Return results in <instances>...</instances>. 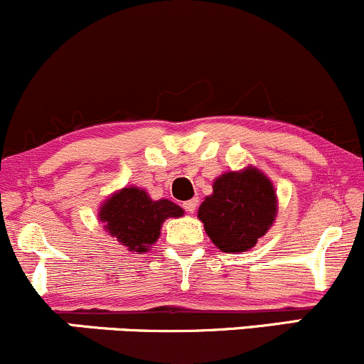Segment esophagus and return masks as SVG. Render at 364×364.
<instances>
[{"instance_id": "esophagus-1", "label": "esophagus", "mask_w": 364, "mask_h": 364, "mask_svg": "<svg viewBox=\"0 0 364 364\" xmlns=\"http://www.w3.org/2000/svg\"><path fill=\"white\" fill-rule=\"evenodd\" d=\"M197 204H198V200L197 198H192V200H188V202H183V208H185V211L186 213H195V209H197Z\"/></svg>"}]
</instances>
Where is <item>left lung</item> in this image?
Returning a JSON list of instances; mask_svg holds the SVG:
<instances>
[{"mask_svg": "<svg viewBox=\"0 0 364 364\" xmlns=\"http://www.w3.org/2000/svg\"><path fill=\"white\" fill-rule=\"evenodd\" d=\"M275 214L272 181L256 167L221 174L213 183V195L198 208L205 233L225 252L251 250L272 227Z\"/></svg>", "mask_w": 364, "mask_h": 364, "instance_id": "8db88e82", "label": "left lung"}]
</instances>
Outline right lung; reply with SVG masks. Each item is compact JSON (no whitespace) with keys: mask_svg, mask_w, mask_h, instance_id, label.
<instances>
[{"mask_svg":"<svg viewBox=\"0 0 364 364\" xmlns=\"http://www.w3.org/2000/svg\"><path fill=\"white\" fill-rule=\"evenodd\" d=\"M183 214L185 211L174 202L167 198L151 200L144 190L131 186L113 193L101 205L99 220L118 242L141 255L156 242L167 218H179Z\"/></svg>","mask_w":364,"mask_h":364,"instance_id":"1","label":"right lung"}]
</instances>
